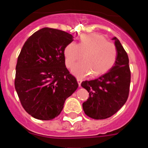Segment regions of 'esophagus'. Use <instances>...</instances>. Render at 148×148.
I'll return each mask as SVG.
<instances>
[{
    "label": "esophagus",
    "instance_id": "esophagus-1",
    "mask_svg": "<svg viewBox=\"0 0 148 148\" xmlns=\"http://www.w3.org/2000/svg\"><path fill=\"white\" fill-rule=\"evenodd\" d=\"M77 82H78V84H79V86H81V83H82V79L80 78H77Z\"/></svg>",
    "mask_w": 148,
    "mask_h": 148
}]
</instances>
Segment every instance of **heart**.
Returning <instances> with one entry per match:
<instances>
[{"label":"heart","instance_id":"1","mask_svg":"<svg viewBox=\"0 0 148 148\" xmlns=\"http://www.w3.org/2000/svg\"><path fill=\"white\" fill-rule=\"evenodd\" d=\"M82 54L83 60L74 66L73 74L83 77L92 73V77H98L105 74L114 65L117 52L115 46L108 42L104 36L90 34L81 36L78 44L70 43L66 46V66L71 68Z\"/></svg>","mask_w":148,"mask_h":148}]
</instances>
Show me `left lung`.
<instances>
[{"instance_id":"left-lung-1","label":"left lung","mask_w":148,"mask_h":148,"mask_svg":"<svg viewBox=\"0 0 148 148\" xmlns=\"http://www.w3.org/2000/svg\"><path fill=\"white\" fill-rule=\"evenodd\" d=\"M112 39L117 52L114 65L105 74L81 84L89 93L87 100L82 104L84 111L95 120L108 118L115 114L129 95L131 77L127 53L118 38Z\"/></svg>"}]
</instances>
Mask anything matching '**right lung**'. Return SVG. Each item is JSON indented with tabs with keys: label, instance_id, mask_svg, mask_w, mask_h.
<instances>
[{
	"label": "right lung",
	"instance_id": "obj_1",
	"mask_svg": "<svg viewBox=\"0 0 148 148\" xmlns=\"http://www.w3.org/2000/svg\"><path fill=\"white\" fill-rule=\"evenodd\" d=\"M73 36L51 28L38 30L23 46L16 67L15 88L24 110L33 117H57L78 83L65 65L64 49Z\"/></svg>",
	"mask_w": 148,
	"mask_h": 148
}]
</instances>
